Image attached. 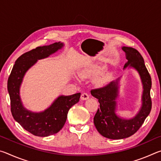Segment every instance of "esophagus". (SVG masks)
Segmentation results:
<instances>
[{"label": "esophagus", "instance_id": "esophagus-1", "mask_svg": "<svg viewBox=\"0 0 161 161\" xmlns=\"http://www.w3.org/2000/svg\"><path fill=\"white\" fill-rule=\"evenodd\" d=\"M89 98V94L86 93V92H84L83 94H81V100H87Z\"/></svg>", "mask_w": 161, "mask_h": 161}]
</instances>
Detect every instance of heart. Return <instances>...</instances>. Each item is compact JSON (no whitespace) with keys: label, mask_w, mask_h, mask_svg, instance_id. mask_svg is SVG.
<instances>
[{"label":"heart","mask_w":161,"mask_h":161,"mask_svg":"<svg viewBox=\"0 0 161 161\" xmlns=\"http://www.w3.org/2000/svg\"><path fill=\"white\" fill-rule=\"evenodd\" d=\"M97 74V70L94 69L93 68H86L83 70L81 71L80 75L81 77L86 78V77H90L92 76H94Z\"/></svg>","instance_id":"obj_1"}]
</instances>
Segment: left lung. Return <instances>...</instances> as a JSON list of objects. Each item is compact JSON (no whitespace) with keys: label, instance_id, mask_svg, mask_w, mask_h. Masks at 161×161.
Returning <instances> with one entry per match:
<instances>
[{"label":"left lung","instance_id":"1","mask_svg":"<svg viewBox=\"0 0 161 161\" xmlns=\"http://www.w3.org/2000/svg\"><path fill=\"white\" fill-rule=\"evenodd\" d=\"M126 54L127 67H133L138 72L143 84L142 106L138 113L130 119L121 118L116 114V99L119 94V81H111L102 88L91 90V94L99 101V107L94 117V123L101 135L110 139H122L132 136L142 126L151 110V77L147 70L143 57L137 50L122 47Z\"/></svg>","mask_w":161,"mask_h":161}]
</instances>
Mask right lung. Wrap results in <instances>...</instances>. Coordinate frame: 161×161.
Segmentation results:
<instances>
[{"mask_svg":"<svg viewBox=\"0 0 161 161\" xmlns=\"http://www.w3.org/2000/svg\"><path fill=\"white\" fill-rule=\"evenodd\" d=\"M60 42L37 47L19 57L8 80V91L10 99V110L16 121L32 134L45 137L57 133L66 122L69 108L80 101L81 93L70 96H59L50 107L39 113L32 112L23 107L20 88L25 73L38 59L47 58L63 47Z\"/></svg>","mask_w":161,"mask_h":161,"instance_id":"obj_1","label":"right lung"}]
</instances>
